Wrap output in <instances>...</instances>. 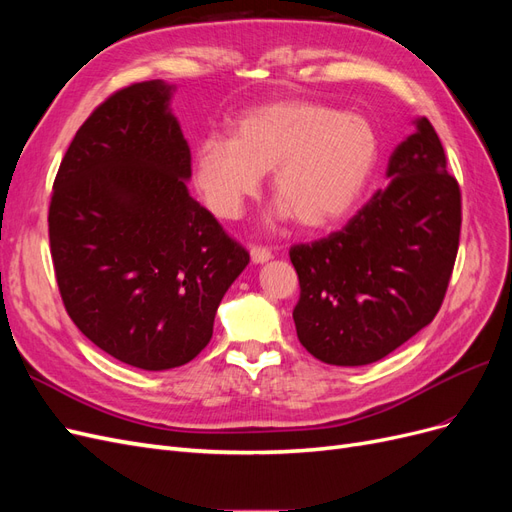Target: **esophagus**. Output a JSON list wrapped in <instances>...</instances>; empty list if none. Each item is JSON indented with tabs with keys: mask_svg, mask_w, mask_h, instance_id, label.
<instances>
[{
	"mask_svg": "<svg viewBox=\"0 0 512 512\" xmlns=\"http://www.w3.org/2000/svg\"><path fill=\"white\" fill-rule=\"evenodd\" d=\"M250 258H252L254 265H265V262H269L273 256H271L267 247H252Z\"/></svg>",
	"mask_w": 512,
	"mask_h": 512,
	"instance_id": "esophagus-1",
	"label": "esophagus"
}]
</instances>
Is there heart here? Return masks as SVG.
Listing matches in <instances>:
<instances>
[{
	"label": "heart",
	"instance_id": "1",
	"mask_svg": "<svg viewBox=\"0 0 512 512\" xmlns=\"http://www.w3.org/2000/svg\"><path fill=\"white\" fill-rule=\"evenodd\" d=\"M378 153L376 128L363 115L280 100L243 113L232 138L198 141L192 170L207 207L224 220L239 218L273 170V222L297 218L303 228L320 230L344 220L359 203Z\"/></svg>",
	"mask_w": 512,
	"mask_h": 512
}]
</instances>
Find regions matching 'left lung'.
<instances>
[{
    "mask_svg": "<svg viewBox=\"0 0 512 512\" xmlns=\"http://www.w3.org/2000/svg\"><path fill=\"white\" fill-rule=\"evenodd\" d=\"M389 158L391 183L344 230L294 245L301 297L292 318L318 361L359 367L384 359L436 318L451 280L461 194L425 117Z\"/></svg>",
    "mask_w": 512,
    "mask_h": 512,
    "instance_id": "1",
    "label": "left lung"
}]
</instances>
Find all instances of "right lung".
<instances>
[{
    "instance_id": "obj_1",
    "label": "right lung",
    "mask_w": 512,
    "mask_h": 512,
    "mask_svg": "<svg viewBox=\"0 0 512 512\" xmlns=\"http://www.w3.org/2000/svg\"><path fill=\"white\" fill-rule=\"evenodd\" d=\"M175 89L145 81L100 104L61 160L49 209L68 316L100 350L145 371L190 363L209 344L250 262L190 196Z\"/></svg>"
}]
</instances>
